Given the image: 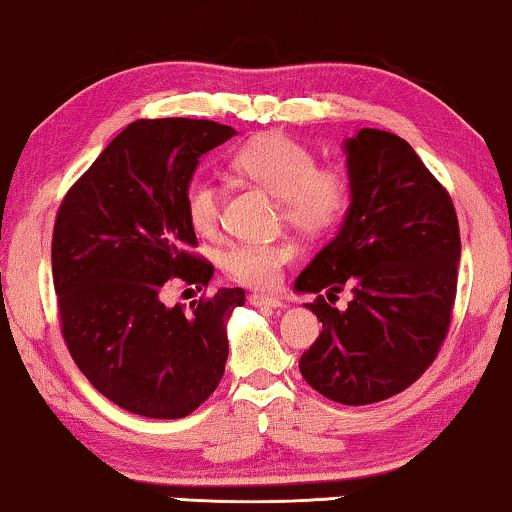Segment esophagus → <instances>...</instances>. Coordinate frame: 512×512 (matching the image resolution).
<instances>
[{"label":"esophagus","mask_w":512,"mask_h":512,"mask_svg":"<svg viewBox=\"0 0 512 512\" xmlns=\"http://www.w3.org/2000/svg\"><path fill=\"white\" fill-rule=\"evenodd\" d=\"M249 305L261 307V309H279L281 307V300L279 298H272V295L254 293V295H249Z\"/></svg>","instance_id":"obj_1"}]
</instances>
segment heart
Listing matches in <instances>:
<instances>
[{
    "instance_id": "heart-1",
    "label": "heart",
    "mask_w": 512,
    "mask_h": 512,
    "mask_svg": "<svg viewBox=\"0 0 512 512\" xmlns=\"http://www.w3.org/2000/svg\"><path fill=\"white\" fill-rule=\"evenodd\" d=\"M231 170L279 198L281 214L302 235H323L342 219L348 205V180L339 168H316L309 147L268 133L251 140L231 159ZM184 210L198 233H212L219 224L221 189L207 175H198L184 191ZM288 242H240L221 256L226 274L244 286L272 288L291 263Z\"/></svg>"
}]
</instances>
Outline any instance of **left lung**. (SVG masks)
Segmentation results:
<instances>
[{"instance_id": "obj_1", "label": "left lung", "mask_w": 512, "mask_h": 512, "mask_svg": "<svg viewBox=\"0 0 512 512\" xmlns=\"http://www.w3.org/2000/svg\"><path fill=\"white\" fill-rule=\"evenodd\" d=\"M351 203L342 226L295 279L318 295L309 307L321 335L300 374L323 397L374 404L409 388L432 365L450 328L462 256L453 201L404 138L360 129L344 140Z\"/></svg>"}]
</instances>
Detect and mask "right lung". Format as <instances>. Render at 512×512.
<instances>
[{
	"label": "right lung",
	"mask_w": 512,
	"mask_h": 512,
	"mask_svg": "<svg viewBox=\"0 0 512 512\" xmlns=\"http://www.w3.org/2000/svg\"><path fill=\"white\" fill-rule=\"evenodd\" d=\"M235 131L210 120H136L99 154L59 205L53 279L62 335L96 390L136 416L175 420L217 390L226 323L242 288L168 307L170 279L210 284L214 268L189 254L184 191L198 161Z\"/></svg>",
	"instance_id": "1"
}]
</instances>
